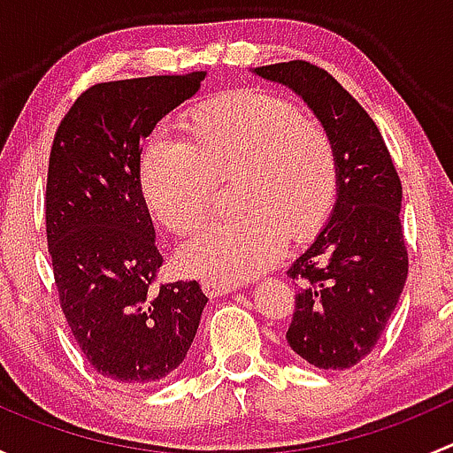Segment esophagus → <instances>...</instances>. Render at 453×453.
Returning <instances> with one entry per match:
<instances>
[{"label":"esophagus","instance_id":"1","mask_svg":"<svg viewBox=\"0 0 453 453\" xmlns=\"http://www.w3.org/2000/svg\"><path fill=\"white\" fill-rule=\"evenodd\" d=\"M203 291L208 298H221V296L232 294L234 285L232 282H214V280H203Z\"/></svg>","mask_w":453,"mask_h":453}]
</instances>
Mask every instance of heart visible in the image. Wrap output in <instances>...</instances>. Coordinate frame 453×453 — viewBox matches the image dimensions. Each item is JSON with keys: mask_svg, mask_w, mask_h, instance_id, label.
<instances>
[{"mask_svg": "<svg viewBox=\"0 0 453 453\" xmlns=\"http://www.w3.org/2000/svg\"><path fill=\"white\" fill-rule=\"evenodd\" d=\"M234 171L243 214L212 221L180 248L190 276L241 282L276 263L289 234L326 221L337 197V159L322 127L285 98L236 91L199 104L190 138L168 127L149 134L140 153V190L150 214L173 232L205 217L217 175Z\"/></svg>", "mask_w": 453, "mask_h": 453, "instance_id": "1", "label": "heart"}]
</instances>
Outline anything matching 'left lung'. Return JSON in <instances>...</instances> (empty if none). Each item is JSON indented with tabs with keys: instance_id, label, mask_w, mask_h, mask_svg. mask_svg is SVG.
Wrapping results in <instances>:
<instances>
[{
	"instance_id": "1",
	"label": "left lung",
	"mask_w": 453,
	"mask_h": 453,
	"mask_svg": "<svg viewBox=\"0 0 453 453\" xmlns=\"http://www.w3.org/2000/svg\"><path fill=\"white\" fill-rule=\"evenodd\" d=\"M252 72L296 91L335 150L331 219L287 272L300 285L287 342L315 368L346 370L377 344L408 278L401 180L372 118L328 72L307 61Z\"/></svg>"
}]
</instances>
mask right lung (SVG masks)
I'll return each instance as SVG.
<instances>
[{
	"label": "right lung",
	"mask_w": 453,
	"mask_h": 453,
	"mask_svg": "<svg viewBox=\"0 0 453 453\" xmlns=\"http://www.w3.org/2000/svg\"><path fill=\"white\" fill-rule=\"evenodd\" d=\"M205 72L98 83L52 142L45 232L63 315L91 368L146 386L184 362L208 298L197 280L153 287L162 267L140 190V153Z\"/></svg>",
	"instance_id": "obj_1"
}]
</instances>
